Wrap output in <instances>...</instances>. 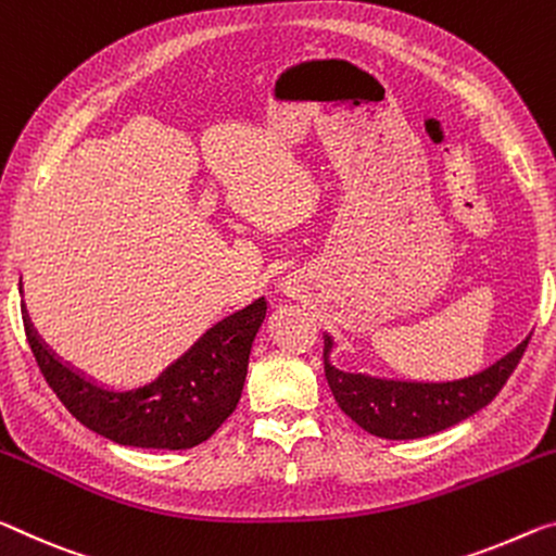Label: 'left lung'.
Masks as SVG:
<instances>
[{
    "label": "left lung",
    "mask_w": 556,
    "mask_h": 556,
    "mask_svg": "<svg viewBox=\"0 0 556 556\" xmlns=\"http://www.w3.org/2000/svg\"><path fill=\"white\" fill-rule=\"evenodd\" d=\"M529 338L532 336H527L515 350L484 370L442 382L375 378L365 372L340 370L330 363L336 345L330 336H323L326 340L323 357H326V378L332 397L350 420L375 438L417 440L447 430L490 405L522 361Z\"/></svg>",
    "instance_id": "obj_1"
}]
</instances>
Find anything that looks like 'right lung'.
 Listing matches in <instances>:
<instances>
[{
	"label": "right lung",
	"mask_w": 556,
	"mask_h": 556,
	"mask_svg": "<svg viewBox=\"0 0 556 556\" xmlns=\"http://www.w3.org/2000/svg\"><path fill=\"white\" fill-rule=\"evenodd\" d=\"M266 311V298H258L226 315L156 380L131 390L99 386L64 363L34 330L24 303L22 320L41 375L84 427L126 447L189 450L206 442L241 400L251 348Z\"/></svg>",
	"instance_id": "add662e5"
}]
</instances>
